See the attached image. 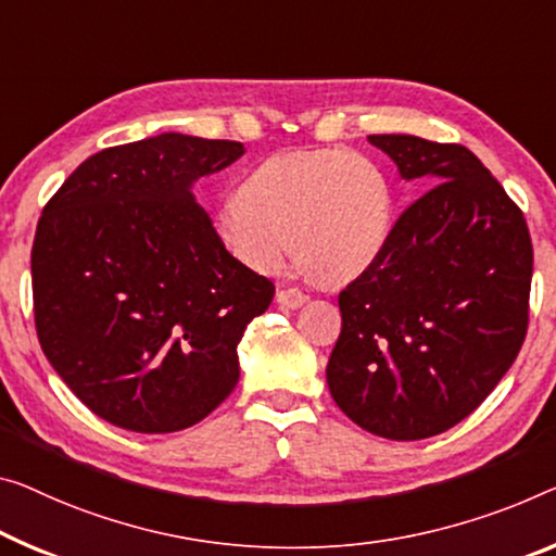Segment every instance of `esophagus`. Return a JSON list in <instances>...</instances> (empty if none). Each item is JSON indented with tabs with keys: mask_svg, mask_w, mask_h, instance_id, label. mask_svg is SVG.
Segmentation results:
<instances>
[{
	"mask_svg": "<svg viewBox=\"0 0 556 556\" xmlns=\"http://www.w3.org/2000/svg\"><path fill=\"white\" fill-rule=\"evenodd\" d=\"M276 301L283 307H301L307 301V295L298 288H283V290H278Z\"/></svg>",
	"mask_w": 556,
	"mask_h": 556,
	"instance_id": "34e87169",
	"label": "esophagus"
}]
</instances>
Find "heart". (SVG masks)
<instances>
[{
    "mask_svg": "<svg viewBox=\"0 0 556 556\" xmlns=\"http://www.w3.org/2000/svg\"><path fill=\"white\" fill-rule=\"evenodd\" d=\"M213 230L255 273H280L293 255L323 283L372 266L392 236V186L370 156L350 149L276 153L220 203Z\"/></svg>",
    "mask_w": 556,
    "mask_h": 556,
    "instance_id": "b5f03b06",
    "label": "heart"
}]
</instances>
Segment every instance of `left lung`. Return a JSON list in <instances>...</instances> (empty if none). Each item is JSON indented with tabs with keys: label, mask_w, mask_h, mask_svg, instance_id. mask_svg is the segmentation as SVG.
I'll return each instance as SVG.
<instances>
[{
	"label": "left lung",
	"mask_w": 556,
	"mask_h": 556,
	"mask_svg": "<svg viewBox=\"0 0 556 556\" xmlns=\"http://www.w3.org/2000/svg\"><path fill=\"white\" fill-rule=\"evenodd\" d=\"M367 139L430 189L400 213L380 258L340 290L328 388L363 430L425 440L465 420L515 363L532 238L522 208L463 143Z\"/></svg>",
	"instance_id": "obj_1"
}]
</instances>
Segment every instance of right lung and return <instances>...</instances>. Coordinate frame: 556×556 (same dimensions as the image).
Returning a JSON list of instances; mask_svg holds the SVG:
<instances>
[{"label": "right lung", "mask_w": 556, "mask_h": 556, "mask_svg": "<svg viewBox=\"0 0 556 556\" xmlns=\"http://www.w3.org/2000/svg\"><path fill=\"white\" fill-rule=\"evenodd\" d=\"M243 143L161 134L93 153L41 211L34 326L93 415L134 432L201 422L233 392L236 345L276 286L230 255L191 193Z\"/></svg>", "instance_id": "obj_1"}]
</instances>
